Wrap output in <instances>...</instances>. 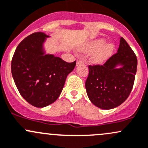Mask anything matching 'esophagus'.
<instances>
[{
  "label": "esophagus",
  "mask_w": 148,
  "mask_h": 148,
  "mask_svg": "<svg viewBox=\"0 0 148 148\" xmlns=\"http://www.w3.org/2000/svg\"><path fill=\"white\" fill-rule=\"evenodd\" d=\"M82 63H83V61H82V60H80V59H78L77 61V65H79V64H82Z\"/></svg>",
  "instance_id": "34e87169"
}]
</instances>
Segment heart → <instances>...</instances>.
<instances>
[{
    "label": "heart",
    "mask_w": 148,
    "mask_h": 148,
    "mask_svg": "<svg viewBox=\"0 0 148 148\" xmlns=\"http://www.w3.org/2000/svg\"><path fill=\"white\" fill-rule=\"evenodd\" d=\"M104 43H105V41L103 40H96V41L91 42L87 44L82 48V49L86 52H93L101 47ZM112 49H113V47L111 45L103 47L101 49L97 51L96 53L93 54V55L91 56V60L95 63H101L111 55Z\"/></svg>",
    "instance_id": "b5f03b06"
}]
</instances>
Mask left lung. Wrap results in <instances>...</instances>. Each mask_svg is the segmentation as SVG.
I'll return each mask as SVG.
<instances>
[{"instance_id":"obj_1","label":"left lung","mask_w":148,"mask_h":148,"mask_svg":"<svg viewBox=\"0 0 148 148\" xmlns=\"http://www.w3.org/2000/svg\"><path fill=\"white\" fill-rule=\"evenodd\" d=\"M123 65L115 69L117 64ZM138 60L125 39L121 37L116 53L103 64L88 65L85 86L90 101L102 109L119 106L127 99L134 84Z\"/></svg>"}]
</instances>
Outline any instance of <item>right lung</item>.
Here are the masks:
<instances>
[{
	"label": "right lung",
	"instance_id": "obj_1",
	"mask_svg": "<svg viewBox=\"0 0 148 148\" xmlns=\"http://www.w3.org/2000/svg\"><path fill=\"white\" fill-rule=\"evenodd\" d=\"M43 32H34L20 42L11 61V72L21 96L31 105L45 107L61 94L66 77L76 61L66 62L54 55H44Z\"/></svg>",
	"mask_w": 148,
	"mask_h": 148
}]
</instances>
